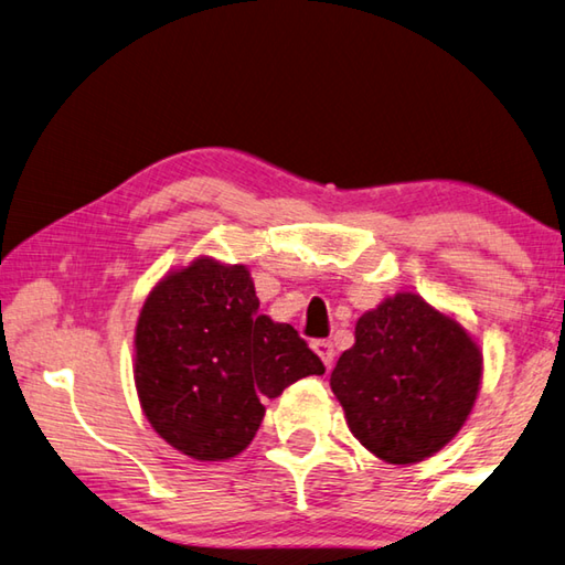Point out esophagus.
<instances>
[{
  "mask_svg": "<svg viewBox=\"0 0 565 565\" xmlns=\"http://www.w3.org/2000/svg\"><path fill=\"white\" fill-rule=\"evenodd\" d=\"M311 348H313V351H316V355L321 358V361H323V365L328 367V371H331V365H333V358H335L333 343H331V341H313V343H311Z\"/></svg>",
  "mask_w": 565,
  "mask_h": 565,
  "instance_id": "1",
  "label": "esophagus"
}]
</instances>
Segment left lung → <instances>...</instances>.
Returning a JSON list of instances; mask_svg holds the SVG:
<instances>
[{
  "label": "left lung",
  "mask_w": 565,
  "mask_h": 565,
  "mask_svg": "<svg viewBox=\"0 0 565 565\" xmlns=\"http://www.w3.org/2000/svg\"><path fill=\"white\" fill-rule=\"evenodd\" d=\"M481 351L452 316L395 294L355 323L331 373L345 423L367 452L415 465L439 452L475 407Z\"/></svg>",
  "instance_id": "8db88e82"
}]
</instances>
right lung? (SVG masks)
I'll list each match as a JSON object with an SVG mask.
<instances>
[{
  "label": "right lung",
  "mask_w": 565,
  "mask_h": 565,
  "mask_svg": "<svg viewBox=\"0 0 565 565\" xmlns=\"http://www.w3.org/2000/svg\"><path fill=\"white\" fill-rule=\"evenodd\" d=\"M132 373L142 413L168 445L222 461L249 447L264 399L326 367L289 323L259 313L247 266L200 256L142 303Z\"/></svg>",
  "instance_id": "right-lung-1"
}]
</instances>
